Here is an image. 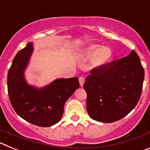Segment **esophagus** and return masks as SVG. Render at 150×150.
<instances>
[{
	"mask_svg": "<svg viewBox=\"0 0 150 150\" xmlns=\"http://www.w3.org/2000/svg\"><path fill=\"white\" fill-rule=\"evenodd\" d=\"M79 84H80V86H83V84H84V83H85V77H83V76H80V77L79 78Z\"/></svg>",
	"mask_w": 150,
	"mask_h": 150,
	"instance_id": "1",
	"label": "esophagus"
}]
</instances>
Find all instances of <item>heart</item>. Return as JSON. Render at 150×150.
I'll return each mask as SVG.
<instances>
[{
  "label": "heart",
  "instance_id": "1",
  "mask_svg": "<svg viewBox=\"0 0 150 150\" xmlns=\"http://www.w3.org/2000/svg\"><path fill=\"white\" fill-rule=\"evenodd\" d=\"M86 54L88 56H94L93 62L96 64H101L107 62L110 57V51L106 47H100L98 45L91 46L87 49Z\"/></svg>",
  "mask_w": 150,
  "mask_h": 150
}]
</instances>
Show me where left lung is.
Instances as JSON below:
<instances>
[{"label": "left lung", "instance_id": "left-lung-1", "mask_svg": "<svg viewBox=\"0 0 150 150\" xmlns=\"http://www.w3.org/2000/svg\"><path fill=\"white\" fill-rule=\"evenodd\" d=\"M83 88L90 117L113 122L128 115L141 95L144 69L134 51L128 56L91 71Z\"/></svg>", "mask_w": 150, "mask_h": 150}]
</instances>
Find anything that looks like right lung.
Masks as SVG:
<instances>
[{"label":"right lung","instance_id":"add662e5","mask_svg":"<svg viewBox=\"0 0 150 150\" xmlns=\"http://www.w3.org/2000/svg\"><path fill=\"white\" fill-rule=\"evenodd\" d=\"M28 43L18 52L7 74V89L10 103L18 116L40 127L59 122L66 100L79 87L77 77L59 79L40 89L30 86L24 78V71L32 53Z\"/></svg>","mask_w":150,"mask_h":150}]
</instances>
